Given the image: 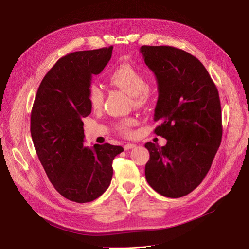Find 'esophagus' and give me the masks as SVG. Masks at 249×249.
Returning a JSON list of instances; mask_svg holds the SVG:
<instances>
[{
	"label": "esophagus",
	"instance_id": "obj_1",
	"mask_svg": "<svg viewBox=\"0 0 249 249\" xmlns=\"http://www.w3.org/2000/svg\"><path fill=\"white\" fill-rule=\"evenodd\" d=\"M134 147H136V145L133 144V143H127L126 145H124V149H125V150L132 149V148H134Z\"/></svg>",
	"mask_w": 249,
	"mask_h": 249
}]
</instances>
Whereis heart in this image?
Listing matches in <instances>:
<instances>
[{"label":"heart","mask_w":249,"mask_h":249,"mask_svg":"<svg viewBox=\"0 0 249 249\" xmlns=\"http://www.w3.org/2000/svg\"><path fill=\"white\" fill-rule=\"evenodd\" d=\"M108 81L111 86L123 89L131 96L136 106H143L149 102L151 94L147 87V78L145 73L130 63H121L110 73ZM87 99L89 107L93 110H100L104 103V93L102 89L91 84L87 89ZM135 120L127 118L118 123L117 130L123 135L131 133V127Z\"/></svg>","instance_id":"b5f03b06"}]
</instances>
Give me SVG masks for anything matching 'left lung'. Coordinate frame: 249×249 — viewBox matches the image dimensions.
Instances as JSON below:
<instances>
[{
	"mask_svg": "<svg viewBox=\"0 0 249 249\" xmlns=\"http://www.w3.org/2000/svg\"><path fill=\"white\" fill-rule=\"evenodd\" d=\"M158 81L154 129L164 146L147 142L149 186L167 198H180L197 188L210 169L222 139L218 89L202 62L173 46L140 47Z\"/></svg>",
	"mask_w": 249,
	"mask_h": 249,
	"instance_id": "8db88e82",
	"label": "left lung"
}]
</instances>
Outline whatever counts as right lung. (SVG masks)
I'll use <instances>...</instances> for the list:
<instances>
[{
	"label": "right lung",
	"mask_w": 249,
	"mask_h": 249,
	"mask_svg": "<svg viewBox=\"0 0 249 249\" xmlns=\"http://www.w3.org/2000/svg\"><path fill=\"white\" fill-rule=\"evenodd\" d=\"M113 46L61 57L43 77L31 112L33 144L55 190L70 201L88 203L108 189L112 162L121 146H84L83 118L90 114L87 89L112 56Z\"/></svg>",
	"instance_id": "1"
}]
</instances>
